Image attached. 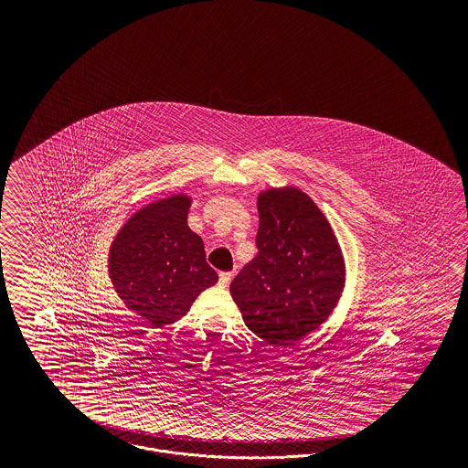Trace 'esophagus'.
I'll return each instance as SVG.
<instances>
[{"label":"esophagus","instance_id":"obj_1","mask_svg":"<svg viewBox=\"0 0 468 468\" xmlns=\"http://www.w3.org/2000/svg\"><path fill=\"white\" fill-rule=\"evenodd\" d=\"M231 272H219V286H227L229 283V280H231Z\"/></svg>","mask_w":468,"mask_h":468}]
</instances>
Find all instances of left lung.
<instances>
[{"instance_id": "left-lung-1", "label": "left lung", "mask_w": 468, "mask_h": 468, "mask_svg": "<svg viewBox=\"0 0 468 468\" xmlns=\"http://www.w3.org/2000/svg\"><path fill=\"white\" fill-rule=\"evenodd\" d=\"M257 255L229 284L247 327L290 346L321 326L340 300L345 262L326 216L295 186L257 198Z\"/></svg>"}]
</instances>
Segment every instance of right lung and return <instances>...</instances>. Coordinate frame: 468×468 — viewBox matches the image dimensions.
Listing matches in <instances>:
<instances>
[{"label":"right lung","mask_w":468,"mask_h":468,"mask_svg":"<svg viewBox=\"0 0 468 468\" xmlns=\"http://www.w3.org/2000/svg\"><path fill=\"white\" fill-rule=\"evenodd\" d=\"M188 207L184 194L142 207L110 249L116 293L154 327L184 317L198 293L218 282L206 262L204 241L186 225Z\"/></svg>","instance_id":"1"}]
</instances>
